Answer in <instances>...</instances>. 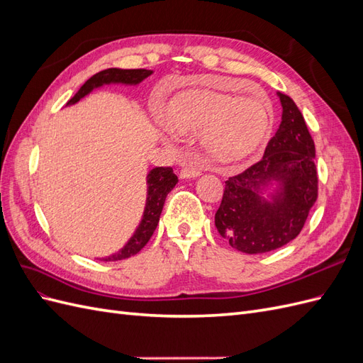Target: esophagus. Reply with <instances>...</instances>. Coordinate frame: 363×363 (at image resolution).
<instances>
[{
    "label": "esophagus",
    "instance_id": "esophagus-1",
    "mask_svg": "<svg viewBox=\"0 0 363 363\" xmlns=\"http://www.w3.org/2000/svg\"><path fill=\"white\" fill-rule=\"evenodd\" d=\"M201 171L194 167V164H183V168L180 171V179H196L200 177Z\"/></svg>",
    "mask_w": 363,
    "mask_h": 363
}]
</instances>
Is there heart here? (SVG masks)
Segmentation results:
<instances>
[{"label": "heart", "instance_id": "heart-1", "mask_svg": "<svg viewBox=\"0 0 363 363\" xmlns=\"http://www.w3.org/2000/svg\"><path fill=\"white\" fill-rule=\"evenodd\" d=\"M169 128L188 138L203 136L207 159L219 167L236 164L257 152L272 125L269 104L259 96L195 89L175 100L167 113Z\"/></svg>", "mask_w": 363, "mask_h": 363}]
</instances>
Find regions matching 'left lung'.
<instances>
[{
	"mask_svg": "<svg viewBox=\"0 0 363 363\" xmlns=\"http://www.w3.org/2000/svg\"><path fill=\"white\" fill-rule=\"evenodd\" d=\"M277 96L283 108L279 130L257 163L225 182L215 213L219 235L247 255L289 244L318 196L313 139L292 98Z\"/></svg>",
	"mask_w": 363,
	"mask_h": 363,
	"instance_id": "1",
	"label": "left lung"
}]
</instances>
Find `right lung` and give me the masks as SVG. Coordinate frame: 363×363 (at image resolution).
Masks as SVG:
<instances>
[{"mask_svg":"<svg viewBox=\"0 0 363 363\" xmlns=\"http://www.w3.org/2000/svg\"><path fill=\"white\" fill-rule=\"evenodd\" d=\"M152 74L151 69H119V68H108L101 72L92 75L71 100L67 103V106H72L79 103L82 98L89 95L94 89H98L104 84H125V86H136L140 82H144L147 77ZM179 179L177 175L172 172V168L167 167H157L152 168L147 174V201L144 215L139 225L136 227L133 236H131L127 244L116 251L115 255H111L107 257H103L100 260L104 262H116L123 260L127 257H131L138 255V252L147 245L150 238L155 233V230L159 224V218L162 213V208L167 200V195L174 189V186L177 184Z\"/></svg>","mask_w":363,"mask_h":363,"instance_id":"add662e5","label":"right lung"}]
</instances>
